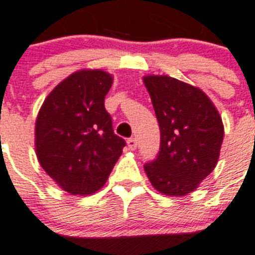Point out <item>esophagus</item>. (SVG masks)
<instances>
[{"label": "esophagus", "instance_id": "obj_1", "mask_svg": "<svg viewBox=\"0 0 255 255\" xmlns=\"http://www.w3.org/2000/svg\"><path fill=\"white\" fill-rule=\"evenodd\" d=\"M127 145H128V148L131 149V151H135L136 147H137V141H136L135 137H131V139H128Z\"/></svg>", "mask_w": 255, "mask_h": 255}]
</instances>
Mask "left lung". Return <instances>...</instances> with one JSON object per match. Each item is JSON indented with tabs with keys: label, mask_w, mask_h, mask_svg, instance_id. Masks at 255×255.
Returning a JSON list of instances; mask_svg holds the SVG:
<instances>
[{
	"label": "left lung",
	"mask_w": 255,
	"mask_h": 255,
	"mask_svg": "<svg viewBox=\"0 0 255 255\" xmlns=\"http://www.w3.org/2000/svg\"><path fill=\"white\" fill-rule=\"evenodd\" d=\"M160 128V151L144 164L149 182L163 195L183 197L218 163L223 123L209 96L170 76H144Z\"/></svg>",
	"instance_id": "obj_1"
}]
</instances>
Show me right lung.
Returning <instances> with one entry per match:
<instances>
[{
    "label": "right lung",
    "instance_id": "add662e5",
    "mask_svg": "<svg viewBox=\"0 0 255 255\" xmlns=\"http://www.w3.org/2000/svg\"><path fill=\"white\" fill-rule=\"evenodd\" d=\"M112 81L102 69L75 72L48 95L37 115V159L72 195L100 190L126 145L104 107Z\"/></svg>",
    "mask_w": 255,
    "mask_h": 255
}]
</instances>
